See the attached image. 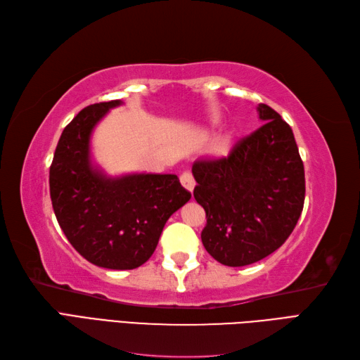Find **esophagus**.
<instances>
[{
  "label": "esophagus",
  "instance_id": "esophagus-1",
  "mask_svg": "<svg viewBox=\"0 0 360 360\" xmlns=\"http://www.w3.org/2000/svg\"><path fill=\"white\" fill-rule=\"evenodd\" d=\"M180 181H181L184 189L189 191V192L193 191V188H195V180H193V176H192L191 171H184V172L181 174V176H180Z\"/></svg>",
  "mask_w": 360,
  "mask_h": 360
}]
</instances>
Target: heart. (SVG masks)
Wrapping results in <instances>:
<instances>
[{
    "label": "heart",
    "mask_w": 360,
    "mask_h": 360,
    "mask_svg": "<svg viewBox=\"0 0 360 360\" xmlns=\"http://www.w3.org/2000/svg\"><path fill=\"white\" fill-rule=\"evenodd\" d=\"M225 148H226V141H222L221 146H219V150H221V151H224Z\"/></svg>",
    "instance_id": "1"
}]
</instances>
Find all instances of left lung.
<instances>
[{
    "label": "left lung",
    "mask_w": 360,
    "mask_h": 360,
    "mask_svg": "<svg viewBox=\"0 0 360 360\" xmlns=\"http://www.w3.org/2000/svg\"><path fill=\"white\" fill-rule=\"evenodd\" d=\"M264 124L230 155L193 163V197L205 210L201 240L221 264L242 267L266 258L296 226L304 202V169L291 127L259 103Z\"/></svg>",
    "instance_id": "obj_1"
}]
</instances>
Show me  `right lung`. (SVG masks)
I'll list each match as a JSON object with an SVG mask.
<instances>
[{
  "mask_svg": "<svg viewBox=\"0 0 360 360\" xmlns=\"http://www.w3.org/2000/svg\"><path fill=\"white\" fill-rule=\"evenodd\" d=\"M122 103L86 106L64 127L49 169V191L63 233L86 261L130 270L153 255L169 216L191 193L174 174L108 177L93 165V129Z\"/></svg>",
  "mask_w": 360,
  "mask_h": 360,
  "instance_id": "obj_1",
  "label": "right lung"
}]
</instances>
